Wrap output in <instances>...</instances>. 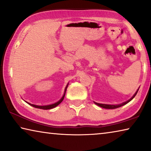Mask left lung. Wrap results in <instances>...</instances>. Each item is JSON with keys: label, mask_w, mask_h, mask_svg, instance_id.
<instances>
[{"label": "left lung", "mask_w": 151, "mask_h": 151, "mask_svg": "<svg viewBox=\"0 0 151 151\" xmlns=\"http://www.w3.org/2000/svg\"><path fill=\"white\" fill-rule=\"evenodd\" d=\"M138 91V90L136 91V93H134V95L130 99L128 100V101H125V102L122 103V104H118V105H108V104H99V103H96V102H94V103H95V104L97 105V106L101 107H103V108H105V109H116V108H118V107H121V106H124V105H126V104H128V102H130V101H131V100L133 98L136 96V95L137 94Z\"/></svg>", "instance_id": "1"}]
</instances>
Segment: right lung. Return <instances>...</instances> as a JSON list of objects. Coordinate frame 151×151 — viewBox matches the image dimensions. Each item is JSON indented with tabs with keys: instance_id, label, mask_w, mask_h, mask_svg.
I'll return each instance as SVG.
<instances>
[{
	"instance_id": "add662e5",
	"label": "right lung",
	"mask_w": 151,
	"mask_h": 151,
	"mask_svg": "<svg viewBox=\"0 0 151 151\" xmlns=\"http://www.w3.org/2000/svg\"><path fill=\"white\" fill-rule=\"evenodd\" d=\"M68 85H66V88H65V90H64V95H63V97H62L61 99H60L58 101H57L56 103H54V104H53L47 105V106H37V105H34V104H29V103H28V102H27V101H25V102L27 103V104H28L29 105H30V106H33V107H35V108L42 109H52V108H54V107H55L58 106V105H59L60 104V103H61L62 101H63V99H64V96H65L66 91V88H67V87H68Z\"/></svg>"
}]
</instances>
